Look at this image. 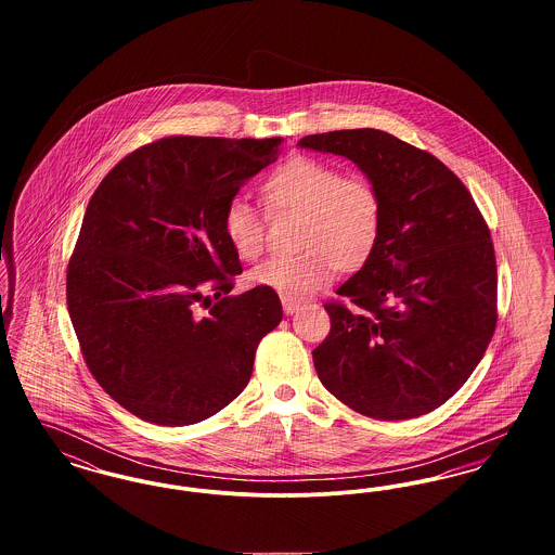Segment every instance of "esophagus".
<instances>
[{"instance_id":"1","label":"esophagus","mask_w":555,"mask_h":555,"mask_svg":"<svg viewBox=\"0 0 555 555\" xmlns=\"http://www.w3.org/2000/svg\"><path fill=\"white\" fill-rule=\"evenodd\" d=\"M281 301H283V310H285V314H293V312L301 306V301H299V299H293L289 295H283V297H281Z\"/></svg>"}]
</instances>
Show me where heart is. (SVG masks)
Here are the masks:
<instances>
[{"label":"heart","instance_id":"b5f03b06","mask_svg":"<svg viewBox=\"0 0 555 555\" xmlns=\"http://www.w3.org/2000/svg\"><path fill=\"white\" fill-rule=\"evenodd\" d=\"M272 216H299V254L270 258L249 272L256 287L301 297L326 285L344 270L366 264L383 231V197L360 175H344L331 162L295 156L272 170L262 183ZM222 231L241 260L264 251L266 216L243 197H233L222 214Z\"/></svg>","mask_w":555,"mask_h":555}]
</instances>
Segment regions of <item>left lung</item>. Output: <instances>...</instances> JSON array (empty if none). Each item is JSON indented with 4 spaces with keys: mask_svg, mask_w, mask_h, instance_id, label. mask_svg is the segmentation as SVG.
Here are the masks:
<instances>
[{
    "mask_svg": "<svg viewBox=\"0 0 555 555\" xmlns=\"http://www.w3.org/2000/svg\"><path fill=\"white\" fill-rule=\"evenodd\" d=\"M299 145L351 159L383 197L374 254L324 304L318 378L369 418L428 414L468 380L495 333L491 231L441 159L389 132H320Z\"/></svg>",
    "mask_w": 555,
    "mask_h": 555,
    "instance_id": "1",
    "label": "left lung"
}]
</instances>
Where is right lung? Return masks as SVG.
Masks as SVG:
<instances>
[{
    "mask_svg": "<svg viewBox=\"0 0 555 555\" xmlns=\"http://www.w3.org/2000/svg\"><path fill=\"white\" fill-rule=\"evenodd\" d=\"M281 145L283 137H162L120 159L91 195L66 270L68 314L87 369L137 418L199 423L249 383L283 308L266 287L227 295L241 264L222 214ZM211 292L221 297L214 307Z\"/></svg>",
    "mask_w": 555,
    "mask_h": 555,
    "instance_id": "obj_1",
    "label": "right lung"
}]
</instances>
